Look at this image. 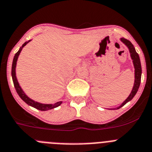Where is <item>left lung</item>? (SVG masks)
Segmentation results:
<instances>
[{"label":"left lung","instance_id":"8db88e82","mask_svg":"<svg viewBox=\"0 0 152 152\" xmlns=\"http://www.w3.org/2000/svg\"><path fill=\"white\" fill-rule=\"evenodd\" d=\"M128 47L129 50V52H130V56L132 60V62H133L134 67H135V83H134L133 88H132V91H131L130 95H129V97L126 98V99L123 102V104L120 106H119L117 109L120 108L122 107L124 105H125L127 102H129V101L133 98V97L136 95V92L138 91V89L139 88V86H140L141 83V76H142V66H141V62L140 59H139V56L138 54V53L136 52V50H135V48H134L133 45L129 42V40L124 39V38H122L120 39Z\"/></svg>","mask_w":152,"mask_h":152}]
</instances>
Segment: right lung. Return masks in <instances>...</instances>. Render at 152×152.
Wrapping results in <instances>:
<instances>
[{
	"label": "right lung",
	"mask_w": 152,
	"mask_h": 152,
	"mask_svg": "<svg viewBox=\"0 0 152 152\" xmlns=\"http://www.w3.org/2000/svg\"><path fill=\"white\" fill-rule=\"evenodd\" d=\"M30 42V40L28 41ZM28 42H25V43L23 44V46L20 48V50L16 53L15 54L14 57H13V64H12V71H11V74H12V79H13V85H14V87L16 88V91L17 92V94L19 95V96L22 98L23 101L26 102L27 104L30 105V106L33 107L35 108L38 109L39 110H50V109H53L54 107H57L60 106L62 103V102H57V103L54 104H41L39 103V102H36L33 100H32L31 98H28L26 95L25 93L23 92V91L22 90L21 87L19 85L18 81H17V79H16V61H17V59H18V57L20 55V52H21L22 49L24 46L28 43Z\"/></svg>",
	"instance_id": "add662e5"
}]
</instances>
